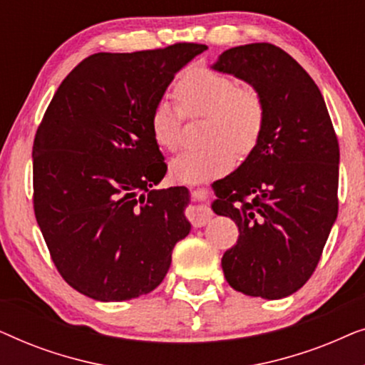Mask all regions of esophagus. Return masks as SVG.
<instances>
[{
  "instance_id": "1",
  "label": "esophagus",
  "mask_w": 365,
  "mask_h": 365,
  "mask_svg": "<svg viewBox=\"0 0 365 365\" xmlns=\"http://www.w3.org/2000/svg\"><path fill=\"white\" fill-rule=\"evenodd\" d=\"M207 194V191L206 189H194L192 191V197L196 199V201H201V199L206 196ZM187 217H189V221L192 222V226L194 227H202V226H206V224L211 221V217H212V211H211V207L207 206V204H196V206H194L191 211H189V214H187Z\"/></svg>"
}]
</instances>
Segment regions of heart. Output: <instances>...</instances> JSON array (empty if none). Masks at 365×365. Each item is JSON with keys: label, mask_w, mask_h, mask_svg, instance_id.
Here are the masks:
<instances>
[{"label": "heart", "mask_w": 365, "mask_h": 365, "mask_svg": "<svg viewBox=\"0 0 365 365\" xmlns=\"http://www.w3.org/2000/svg\"><path fill=\"white\" fill-rule=\"evenodd\" d=\"M178 106L163 98L151 113V133L156 144L176 151L181 144L184 115L206 116L201 148L186 149L169 164L171 176L181 182L196 184L221 176L234 163V149L247 154L261 138L266 109L254 88L239 86L227 74L211 68H192L176 84ZM183 110L181 112L180 109Z\"/></svg>", "instance_id": "obj_1"}]
</instances>
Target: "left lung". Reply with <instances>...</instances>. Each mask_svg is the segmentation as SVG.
Returning a JSON list of instances; mask_svg holds the SVG:
<instances>
[{
	"mask_svg": "<svg viewBox=\"0 0 365 365\" xmlns=\"http://www.w3.org/2000/svg\"><path fill=\"white\" fill-rule=\"evenodd\" d=\"M261 94V138L221 179L212 211L239 227L221 266L229 286L252 297L282 299L316 271L337 219L339 143L317 84L269 43L224 51L211 66Z\"/></svg>",
	"mask_w": 365,
	"mask_h": 365,
	"instance_id": "left-lung-1",
	"label": "left lung"
}]
</instances>
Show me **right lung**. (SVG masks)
Returning a JSON list of instances; mask_svg holds the SVG:
<instances>
[{
    "label": "right lung",
    "instance_id": "1",
    "mask_svg": "<svg viewBox=\"0 0 365 365\" xmlns=\"http://www.w3.org/2000/svg\"><path fill=\"white\" fill-rule=\"evenodd\" d=\"M206 44L96 53L59 84L33 144L34 216L73 289L121 302L156 289L191 231L186 187L154 189L168 171L151 113Z\"/></svg>",
    "mask_w": 365,
    "mask_h": 365
}]
</instances>
